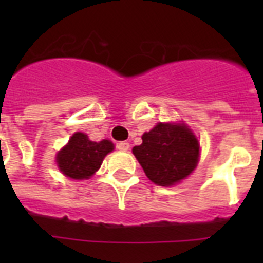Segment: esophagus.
<instances>
[{"label": "esophagus", "mask_w": 263, "mask_h": 263, "mask_svg": "<svg viewBox=\"0 0 263 263\" xmlns=\"http://www.w3.org/2000/svg\"><path fill=\"white\" fill-rule=\"evenodd\" d=\"M116 147H117L118 150H122V152H127L130 148V143L126 142V141H122V142L116 143Z\"/></svg>", "instance_id": "esophagus-1"}]
</instances>
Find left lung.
Segmentation results:
<instances>
[{
	"label": "left lung",
	"instance_id": "1",
	"mask_svg": "<svg viewBox=\"0 0 263 263\" xmlns=\"http://www.w3.org/2000/svg\"><path fill=\"white\" fill-rule=\"evenodd\" d=\"M199 142L185 125L158 124L142 136L133 154L147 178L158 185H173L187 178L199 159Z\"/></svg>",
	"mask_w": 263,
	"mask_h": 263
}]
</instances>
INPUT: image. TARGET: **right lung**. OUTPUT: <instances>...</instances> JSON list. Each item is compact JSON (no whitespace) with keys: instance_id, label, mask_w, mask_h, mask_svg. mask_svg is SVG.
I'll return each mask as SVG.
<instances>
[{"instance_id":"1","label":"right lung","mask_w":263,"mask_h":263,"mask_svg":"<svg viewBox=\"0 0 263 263\" xmlns=\"http://www.w3.org/2000/svg\"><path fill=\"white\" fill-rule=\"evenodd\" d=\"M111 150L113 143L108 139L93 142L84 133H75L68 145L58 154V166L69 178L87 179L100 168L105 155Z\"/></svg>"}]
</instances>
